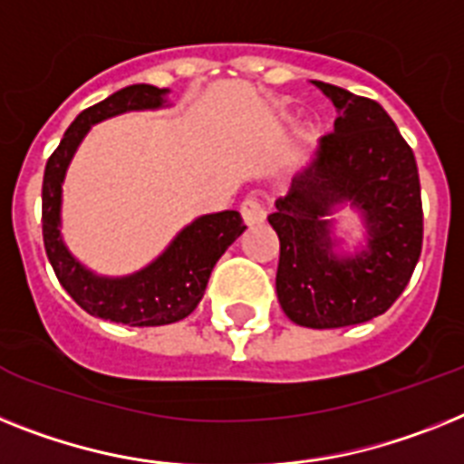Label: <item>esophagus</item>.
<instances>
[{"mask_svg":"<svg viewBox=\"0 0 464 464\" xmlns=\"http://www.w3.org/2000/svg\"><path fill=\"white\" fill-rule=\"evenodd\" d=\"M241 220H244V225H248V227H254V225H260L266 220V210H263V206H260L256 198H246V201L241 204Z\"/></svg>","mask_w":464,"mask_h":464,"instance_id":"obj_1","label":"esophagus"}]
</instances>
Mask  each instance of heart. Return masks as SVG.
Listing matches in <instances>:
<instances>
[{"label":"heart","mask_w":464,"mask_h":464,"mask_svg":"<svg viewBox=\"0 0 464 464\" xmlns=\"http://www.w3.org/2000/svg\"><path fill=\"white\" fill-rule=\"evenodd\" d=\"M282 122H289V118L282 116ZM310 137H313V132H308V140H310Z\"/></svg>","instance_id":"1"}]
</instances>
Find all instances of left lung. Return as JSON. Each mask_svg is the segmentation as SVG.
I'll return each instance as SVG.
<instances>
[{
	"mask_svg": "<svg viewBox=\"0 0 464 464\" xmlns=\"http://www.w3.org/2000/svg\"><path fill=\"white\" fill-rule=\"evenodd\" d=\"M339 118L317 141L292 191L267 218L279 237L277 298L310 329L361 324L392 308L422 251V197L412 149L372 99L317 82ZM359 216L362 235L338 213Z\"/></svg>",
	"mask_w": 464,
	"mask_h": 464,
	"instance_id": "1",
	"label": "left lung"
}]
</instances>
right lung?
Here are the masks:
<instances>
[{
  "label": "right lung",
  "mask_w": 464,
  "mask_h": 464,
  "mask_svg": "<svg viewBox=\"0 0 464 464\" xmlns=\"http://www.w3.org/2000/svg\"><path fill=\"white\" fill-rule=\"evenodd\" d=\"M170 90L130 85L82 111L44 168L42 182V235L53 273L71 298L90 315L130 327H159L185 320L204 298L218 258L239 239L246 225L237 210L194 218L172 237L159 256L128 275H99L72 256L63 239V182L71 160L90 130L102 121L130 111H159L172 106Z\"/></svg>",
  "instance_id": "add662e5"
}]
</instances>
